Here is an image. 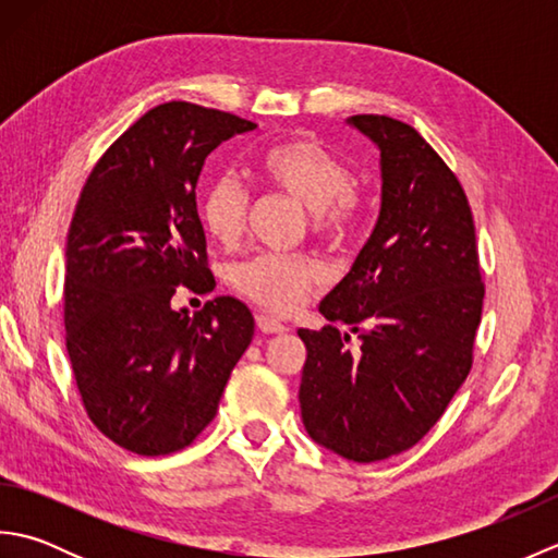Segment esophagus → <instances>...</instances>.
<instances>
[{
    "label": "esophagus",
    "instance_id": "1",
    "mask_svg": "<svg viewBox=\"0 0 558 558\" xmlns=\"http://www.w3.org/2000/svg\"><path fill=\"white\" fill-rule=\"evenodd\" d=\"M256 326H258V330H264V333H286V330H288L286 324H280L278 318H272L268 314H258Z\"/></svg>",
    "mask_w": 558,
    "mask_h": 558
}]
</instances>
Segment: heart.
<instances>
[{"mask_svg": "<svg viewBox=\"0 0 558 558\" xmlns=\"http://www.w3.org/2000/svg\"><path fill=\"white\" fill-rule=\"evenodd\" d=\"M256 180L310 210L312 232L340 242L357 230L362 201L352 192L345 162L312 138H288L268 146L254 165ZM201 220L213 240L230 246L244 230L246 192L234 177H216L201 196ZM318 280L314 260L286 254H256L232 268V282L244 298L270 312H290Z\"/></svg>", "mask_w": 558, "mask_h": 558, "instance_id": "b5f03b06", "label": "heart"}]
</instances>
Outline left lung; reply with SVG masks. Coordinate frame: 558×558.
Segmentation results:
<instances>
[{
    "mask_svg": "<svg viewBox=\"0 0 558 558\" xmlns=\"http://www.w3.org/2000/svg\"><path fill=\"white\" fill-rule=\"evenodd\" d=\"M381 150V210L350 272L318 304L348 323L300 328L304 429L318 446L374 462L412 448L465 381L482 318L475 222L458 177L405 122L348 120Z\"/></svg>",
    "mask_w": 558,
    "mask_h": 558,
    "instance_id": "8db88e82",
    "label": "left lung"
}]
</instances>
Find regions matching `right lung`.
Segmentation results:
<instances>
[{"instance_id":"right-lung-1","label":"right lung","mask_w":558,"mask_h":558,"mask_svg":"<svg viewBox=\"0 0 558 558\" xmlns=\"http://www.w3.org/2000/svg\"><path fill=\"white\" fill-rule=\"evenodd\" d=\"M242 117L172 100L105 150L66 236V350L90 422L132 453L182 450L216 417L225 384L254 338V316L216 298L194 316L180 288H216L196 182Z\"/></svg>"}]
</instances>
